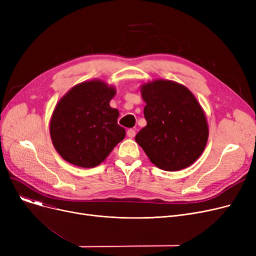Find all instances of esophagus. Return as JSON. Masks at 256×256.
<instances>
[{
    "label": "esophagus",
    "instance_id": "1",
    "mask_svg": "<svg viewBox=\"0 0 256 256\" xmlns=\"http://www.w3.org/2000/svg\"><path fill=\"white\" fill-rule=\"evenodd\" d=\"M126 135L130 137V138H134L136 136V130H132V128H130L126 130Z\"/></svg>",
    "mask_w": 256,
    "mask_h": 256
}]
</instances>
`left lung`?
<instances>
[{"instance_id": "left-lung-1", "label": "left lung", "mask_w": 256, "mask_h": 256, "mask_svg": "<svg viewBox=\"0 0 256 256\" xmlns=\"http://www.w3.org/2000/svg\"><path fill=\"white\" fill-rule=\"evenodd\" d=\"M146 126L137 135L152 163L165 171L189 167L204 150L208 128L204 110L186 87L156 80L141 88Z\"/></svg>"}]
</instances>
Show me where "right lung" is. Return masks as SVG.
Instances as JSON below:
<instances>
[{
    "mask_svg": "<svg viewBox=\"0 0 256 256\" xmlns=\"http://www.w3.org/2000/svg\"><path fill=\"white\" fill-rule=\"evenodd\" d=\"M115 93L102 80H89L74 86L57 104L50 132L54 147L67 162L93 168L124 140L119 112L109 104Z\"/></svg>",
    "mask_w": 256,
    "mask_h": 256,
    "instance_id": "1",
    "label": "right lung"
}]
</instances>
